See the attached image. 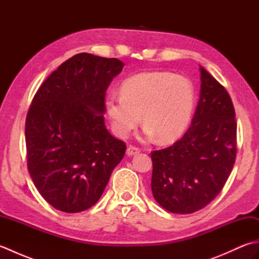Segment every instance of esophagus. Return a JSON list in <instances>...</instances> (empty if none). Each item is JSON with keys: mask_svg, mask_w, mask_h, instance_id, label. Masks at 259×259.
<instances>
[{"mask_svg": "<svg viewBox=\"0 0 259 259\" xmlns=\"http://www.w3.org/2000/svg\"><path fill=\"white\" fill-rule=\"evenodd\" d=\"M139 152H140L139 148H137L135 146H129L128 148H126V155H128L129 157L137 155V153H139Z\"/></svg>", "mask_w": 259, "mask_h": 259, "instance_id": "34e87169", "label": "esophagus"}]
</instances>
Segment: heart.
Here are the masks:
<instances>
[{"mask_svg":"<svg viewBox=\"0 0 259 259\" xmlns=\"http://www.w3.org/2000/svg\"><path fill=\"white\" fill-rule=\"evenodd\" d=\"M196 100L195 87L183 75L164 71L141 72L121 85V96L106 100V111L115 135L125 138L140 122L147 138L171 142L188 126Z\"/></svg>","mask_w":259,"mask_h":259,"instance_id":"heart-1","label":"heart"}]
</instances>
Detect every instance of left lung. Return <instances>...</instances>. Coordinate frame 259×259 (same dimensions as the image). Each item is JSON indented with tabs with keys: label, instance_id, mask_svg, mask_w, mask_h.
Masks as SVG:
<instances>
[{
	"label": "left lung",
	"instance_id": "8db88e82",
	"mask_svg": "<svg viewBox=\"0 0 259 259\" xmlns=\"http://www.w3.org/2000/svg\"><path fill=\"white\" fill-rule=\"evenodd\" d=\"M200 98L191 125L172 146L151 152V190L174 213L200 210L221 192L237 153V122L226 89L200 67Z\"/></svg>",
	"mask_w": 259,
	"mask_h": 259
}]
</instances>
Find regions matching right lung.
I'll return each mask as SVG.
<instances>
[{"mask_svg": "<svg viewBox=\"0 0 259 259\" xmlns=\"http://www.w3.org/2000/svg\"><path fill=\"white\" fill-rule=\"evenodd\" d=\"M115 58L79 53L38 88L25 121L27 169L58 210L83 211L100 199L125 144L104 124L106 91L123 68Z\"/></svg>", "mask_w": 259, "mask_h": 259, "instance_id": "right-lung-1", "label": "right lung"}]
</instances>
